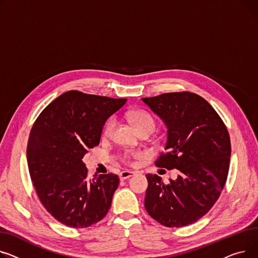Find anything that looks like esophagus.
<instances>
[{"instance_id": "obj_1", "label": "esophagus", "mask_w": 258, "mask_h": 258, "mask_svg": "<svg viewBox=\"0 0 258 258\" xmlns=\"http://www.w3.org/2000/svg\"><path fill=\"white\" fill-rule=\"evenodd\" d=\"M134 176V173L131 172V171H123L122 173H119V179L120 180H126L130 177Z\"/></svg>"}]
</instances>
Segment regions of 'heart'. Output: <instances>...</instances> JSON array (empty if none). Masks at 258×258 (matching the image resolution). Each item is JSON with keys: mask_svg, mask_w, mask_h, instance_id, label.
I'll use <instances>...</instances> for the list:
<instances>
[{"mask_svg": "<svg viewBox=\"0 0 258 258\" xmlns=\"http://www.w3.org/2000/svg\"><path fill=\"white\" fill-rule=\"evenodd\" d=\"M128 119L130 123L138 129L140 132L143 130H151L153 131L155 128V120L153 116L149 112L145 110H133L128 112L127 114ZM116 126V119L115 117H110L107 119V122L105 123L103 130H102V136L105 139H108L112 135L114 129ZM141 157V153L136 152V151H129V152H125L122 156L123 161L130 164L132 163V160L134 158Z\"/></svg>", "mask_w": 258, "mask_h": 258, "instance_id": "heart-1", "label": "heart"}]
</instances>
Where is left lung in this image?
<instances>
[{
    "label": "left lung",
    "mask_w": 258,
    "mask_h": 258,
    "mask_svg": "<svg viewBox=\"0 0 258 258\" xmlns=\"http://www.w3.org/2000/svg\"><path fill=\"white\" fill-rule=\"evenodd\" d=\"M168 127L165 152L155 165L178 170L164 184L147 174L145 207L165 227H183L201 219L219 199L229 171L228 130L205 99L190 92L166 93L142 99Z\"/></svg>",
    "instance_id": "obj_1"
}]
</instances>
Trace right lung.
<instances>
[{
    "mask_svg": "<svg viewBox=\"0 0 258 258\" xmlns=\"http://www.w3.org/2000/svg\"><path fill=\"white\" fill-rule=\"evenodd\" d=\"M126 101L70 90L34 122L27 145L30 177L43 207L61 224L86 228L108 213L118 176L89 179L82 159L100 144L106 119Z\"/></svg>",
    "mask_w": 258,
    "mask_h": 258,
    "instance_id": "1",
    "label": "right lung"
}]
</instances>
